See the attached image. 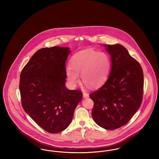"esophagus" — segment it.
I'll list each match as a JSON object with an SVG mask.
<instances>
[{
	"label": "esophagus",
	"instance_id": "obj_1",
	"mask_svg": "<svg viewBox=\"0 0 159 159\" xmlns=\"http://www.w3.org/2000/svg\"><path fill=\"white\" fill-rule=\"evenodd\" d=\"M83 98H88V97H89L88 93H86V92H83Z\"/></svg>",
	"mask_w": 159,
	"mask_h": 159
}]
</instances>
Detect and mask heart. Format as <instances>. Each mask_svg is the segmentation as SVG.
Returning a JSON list of instances; mask_svg holds the SVG:
<instances>
[{"label": "heart", "mask_w": 159, "mask_h": 159, "mask_svg": "<svg viewBox=\"0 0 159 159\" xmlns=\"http://www.w3.org/2000/svg\"><path fill=\"white\" fill-rule=\"evenodd\" d=\"M71 66L66 68L68 82L75 87L80 82L81 75L87 86L97 88L106 81L109 75L110 61L106 53L93 50H85L73 55Z\"/></svg>", "instance_id": "1"}]
</instances>
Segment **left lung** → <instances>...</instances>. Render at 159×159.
<instances>
[{"label":"left lung","mask_w":159,"mask_h":159,"mask_svg":"<svg viewBox=\"0 0 159 159\" xmlns=\"http://www.w3.org/2000/svg\"><path fill=\"white\" fill-rule=\"evenodd\" d=\"M111 71L104 85L89 95L92 116L102 128L114 130L128 122L141 104L144 75L140 64L123 46L105 45Z\"/></svg>","instance_id":"left-lung-1"}]
</instances>
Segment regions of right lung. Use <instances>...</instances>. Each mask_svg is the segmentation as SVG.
Instances as JSON below:
<instances>
[{
	"label": "right lung",
	"mask_w": 159,
	"mask_h": 159,
	"mask_svg": "<svg viewBox=\"0 0 159 159\" xmlns=\"http://www.w3.org/2000/svg\"><path fill=\"white\" fill-rule=\"evenodd\" d=\"M67 47L38 50L21 71L20 90L23 108L45 130L52 134L67 128L82 99L79 90L66 86Z\"/></svg>",
	"instance_id": "obj_1"
}]
</instances>
